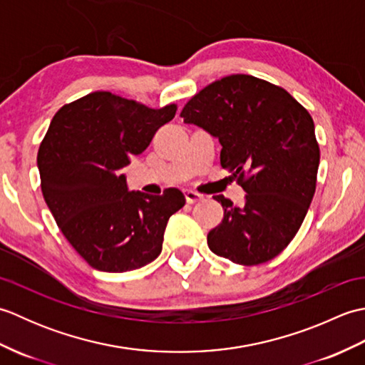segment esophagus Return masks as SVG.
I'll list each match as a JSON object with an SVG mask.
<instances>
[{"label": "esophagus", "instance_id": "obj_1", "mask_svg": "<svg viewBox=\"0 0 365 365\" xmlns=\"http://www.w3.org/2000/svg\"><path fill=\"white\" fill-rule=\"evenodd\" d=\"M185 197H187L188 204H196L199 200L204 199V196L195 190H185Z\"/></svg>", "mask_w": 365, "mask_h": 365}]
</instances>
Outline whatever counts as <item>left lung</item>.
<instances>
[{"instance_id":"8db88e82","label":"left lung","mask_w":365,"mask_h":365,"mask_svg":"<svg viewBox=\"0 0 365 365\" xmlns=\"http://www.w3.org/2000/svg\"><path fill=\"white\" fill-rule=\"evenodd\" d=\"M180 118L218 138L221 166L246 191L240 207L213 196L224 218L208 232V247L245 267L274 259L315 195L320 147L311 114L281 86L238 73L200 89Z\"/></svg>"}]
</instances>
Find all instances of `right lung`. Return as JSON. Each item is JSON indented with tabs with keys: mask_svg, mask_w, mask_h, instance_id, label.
Returning <instances> with one entry per match:
<instances>
[{
	"mask_svg": "<svg viewBox=\"0 0 365 365\" xmlns=\"http://www.w3.org/2000/svg\"><path fill=\"white\" fill-rule=\"evenodd\" d=\"M175 111L174 103L155 110L97 91L54 114L37 152L42 195L67 242L92 268L123 273L160 255L168 220L185 205L183 192L128 191L120 169Z\"/></svg>",
	"mask_w": 365,
	"mask_h": 365,
	"instance_id": "add662e5",
	"label": "right lung"
}]
</instances>
